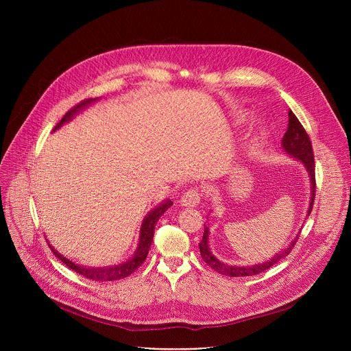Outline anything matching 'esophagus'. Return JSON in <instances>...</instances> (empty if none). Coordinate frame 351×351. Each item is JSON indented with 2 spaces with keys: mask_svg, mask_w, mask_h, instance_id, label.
<instances>
[{
  "mask_svg": "<svg viewBox=\"0 0 351 351\" xmlns=\"http://www.w3.org/2000/svg\"><path fill=\"white\" fill-rule=\"evenodd\" d=\"M199 198H202V194L197 189H190L187 190L182 198H180V204L183 207H197L199 203Z\"/></svg>",
  "mask_w": 351,
  "mask_h": 351,
  "instance_id": "obj_1",
  "label": "esophagus"
}]
</instances>
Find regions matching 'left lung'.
Here are the masks:
<instances>
[{
    "label": "left lung",
    "instance_id": "left-lung-1",
    "mask_svg": "<svg viewBox=\"0 0 351 351\" xmlns=\"http://www.w3.org/2000/svg\"><path fill=\"white\" fill-rule=\"evenodd\" d=\"M282 148L287 156L293 157L298 162H302L303 167L306 168L307 173H308L310 183H311V186H310L311 187V197H310V206H308L307 217H310V214L313 211V206H314V198H315V161H314V153H313L311 140H310L307 132L304 130L303 125L300 123V121L297 119V117L291 111H289V123H287V130H286V133L282 138ZM300 232H302V228H300L298 233L289 243V245L282 248L280 252H278L269 260H265L263 263L253 264V265H230V264H226V263L218 260L213 254L211 248H210V229L207 228V225H204L203 239H202V241L198 243L199 254H202V258L204 260V263H207L214 271H217L221 275H225V276H253V275H258V274L269 269L272 265H275L276 263H279L280 260L287 257L289 253L291 252V248L294 247L297 239H298Z\"/></svg>",
    "mask_w": 351,
    "mask_h": 351
}]
</instances>
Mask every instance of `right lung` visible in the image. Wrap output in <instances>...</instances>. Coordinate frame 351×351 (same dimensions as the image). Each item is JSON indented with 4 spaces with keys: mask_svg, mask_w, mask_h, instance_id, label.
I'll use <instances>...</instances> for the list:
<instances>
[{
    "mask_svg": "<svg viewBox=\"0 0 351 351\" xmlns=\"http://www.w3.org/2000/svg\"><path fill=\"white\" fill-rule=\"evenodd\" d=\"M98 98H88V99H84V101H82L80 104H77L76 107H73L71 111H68L64 118L61 119V122L54 128L53 132H56L57 129H60L64 123L69 122L73 119V117L76 114H79L83 108L88 107L91 103L97 101ZM173 203L171 202V199H164V202L161 204H158L156 208H153L152 211H149L143 222H141V226H140V233H138V243H137V247H136V252L133 253V256L125 261V263H121V264H117V265H110V267H86V265H79V264H75L72 263L71 260H68L66 257H64L61 253H58L57 250L49 244V248H51V252L56 254V257L62 261L66 267H69L72 271H75L76 274L87 278V279H91V280H97V282H108V280H118V279H123L126 276H129L130 274H133L143 263L144 260L147 258V254H148V250H149V245H152V241H153V237H154V229H156V225L158 222V219L161 218V215L172 206Z\"/></svg>",
    "mask_w": 351,
    "mask_h": 351,
    "instance_id": "add662e5",
    "label": "right lung"
}]
</instances>
